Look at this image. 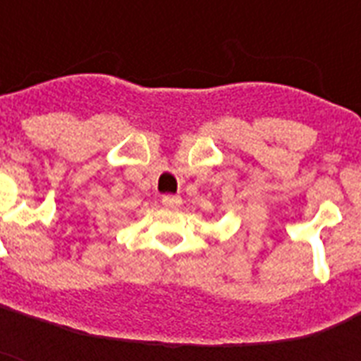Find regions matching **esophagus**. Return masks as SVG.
I'll return each mask as SVG.
<instances>
[{"label": "esophagus", "instance_id": "obj_1", "mask_svg": "<svg viewBox=\"0 0 361 361\" xmlns=\"http://www.w3.org/2000/svg\"><path fill=\"white\" fill-rule=\"evenodd\" d=\"M163 204L166 206V208H180L181 197H178V195H164Z\"/></svg>", "mask_w": 361, "mask_h": 361}]
</instances>
